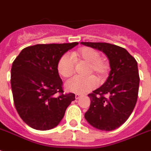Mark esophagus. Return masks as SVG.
<instances>
[{"instance_id": "obj_1", "label": "esophagus", "mask_w": 151, "mask_h": 151, "mask_svg": "<svg viewBox=\"0 0 151 151\" xmlns=\"http://www.w3.org/2000/svg\"><path fill=\"white\" fill-rule=\"evenodd\" d=\"M81 96H81V94L77 93V94H76V95H75V98L77 99V100H78V99H80L81 97Z\"/></svg>"}]
</instances>
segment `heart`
Wrapping results in <instances>:
<instances>
[{"instance_id":"1","label":"heart","mask_w":151,"mask_h":151,"mask_svg":"<svg viewBox=\"0 0 151 151\" xmlns=\"http://www.w3.org/2000/svg\"><path fill=\"white\" fill-rule=\"evenodd\" d=\"M76 63L83 62L88 64L86 74H95L98 79L106 75L108 71V64L105 61L101 58V55L97 50L93 48L84 47L73 52L72 55L67 54L63 55L58 63V72L63 78L70 77L74 72ZM96 86V80L93 76L86 78L73 77L65 83V89L74 93H85L93 89Z\"/></svg>"}]
</instances>
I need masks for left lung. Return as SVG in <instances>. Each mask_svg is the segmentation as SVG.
I'll use <instances>...</instances> for the list:
<instances>
[{"label":"left lung","mask_w":151,"mask_h":151,"mask_svg":"<svg viewBox=\"0 0 151 151\" xmlns=\"http://www.w3.org/2000/svg\"><path fill=\"white\" fill-rule=\"evenodd\" d=\"M81 43L105 54L111 68L106 81L88 95L91 103L85 118L96 129L107 132L116 129L129 118L136 104L139 86L136 60L126 49L116 45Z\"/></svg>","instance_id":"8db88e82"}]
</instances>
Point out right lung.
Masks as SVG:
<instances>
[{
	"mask_svg": "<svg viewBox=\"0 0 151 151\" xmlns=\"http://www.w3.org/2000/svg\"><path fill=\"white\" fill-rule=\"evenodd\" d=\"M78 44L27 47L12 63L11 87L15 107L20 118L32 128L47 131L57 127L75 100L73 93H63L57 66L60 58Z\"/></svg>",
	"mask_w": 151,
	"mask_h": 151,
	"instance_id": "add662e5",
	"label": "right lung"
}]
</instances>
